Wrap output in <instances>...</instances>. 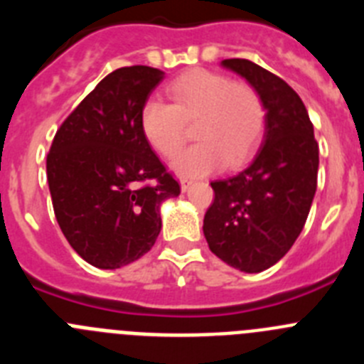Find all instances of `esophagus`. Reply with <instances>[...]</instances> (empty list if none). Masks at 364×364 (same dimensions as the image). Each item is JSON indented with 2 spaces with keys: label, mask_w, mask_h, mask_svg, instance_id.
Returning <instances> with one entry per match:
<instances>
[{
  "label": "esophagus",
  "mask_w": 364,
  "mask_h": 364,
  "mask_svg": "<svg viewBox=\"0 0 364 364\" xmlns=\"http://www.w3.org/2000/svg\"><path fill=\"white\" fill-rule=\"evenodd\" d=\"M191 180H188V178H182L180 180V189H182V191H188L189 188H191Z\"/></svg>",
  "instance_id": "esophagus-1"
}]
</instances>
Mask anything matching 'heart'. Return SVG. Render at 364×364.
I'll return each instance as SVG.
<instances>
[{
    "label": "heart",
    "instance_id": "1",
    "mask_svg": "<svg viewBox=\"0 0 364 364\" xmlns=\"http://www.w3.org/2000/svg\"><path fill=\"white\" fill-rule=\"evenodd\" d=\"M173 104L149 98L140 109V127L156 153L173 156L186 142V122H195L198 142L173 160L180 176H200L220 164L237 166L259 142L266 109L250 83L231 82L224 74L193 69L167 85Z\"/></svg>",
    "mask_w": 364,
    "mask_h": 364
}]
</instances>
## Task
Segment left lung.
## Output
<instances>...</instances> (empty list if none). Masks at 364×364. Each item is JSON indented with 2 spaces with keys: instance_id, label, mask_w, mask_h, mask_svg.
<instances>
[{
  "instance_id": "left-lung-1",
  "label": "left lung",
  "mask_w": 364,
  "mask_h": 364,
  "mask_svg": "<svg viewBox=\"0 0 364 364\" xmlns=\"http://www.w3.org/2000/svg\"><path fill=\"white\" fill-rule=\"evenodd\" d=\"M262 98L264 133L250 164L213 180L205 211L211 252L244 273L268 269L288 253L304 228L317 189L319 146L308 111L284 80L250 60H222Z\"/></svg>"
}]
</instances>
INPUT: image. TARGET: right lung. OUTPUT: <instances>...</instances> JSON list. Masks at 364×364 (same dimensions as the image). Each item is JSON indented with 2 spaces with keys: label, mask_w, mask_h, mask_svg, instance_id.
Returning <instances> with one entry per match:
<instances>
[{
  "label": "right lung",
  "mask_w": 364,
  "mask_h": 364,
  "mask_svg": "<svg viewBox=\"0 0 364 364\" xmlns=\"http://www.w3.org/2000/svg\"><path fill=\"white\" fill-rule=\"evenodd\" d=\"M162 80V70L146 65L112 70L50 146L54 215L74 252L96 268L117 269L146 255L162 228L160 205L180 195L140 127V109Z\"/></svg>",
  "instance_id": "right-lung-1"
}]
</instances>
